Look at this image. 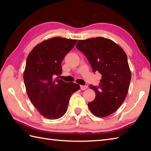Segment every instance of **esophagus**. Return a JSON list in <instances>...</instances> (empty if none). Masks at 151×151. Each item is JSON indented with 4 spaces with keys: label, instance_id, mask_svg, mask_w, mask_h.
I'll return each mask as SVG.
<instances>
[{
    "label": "esophagus",
    "instance_id": "34e87169",
    "mask_svg": "<svg viewBox=\"0 0 151 151\" xmlns=\"http://www.w3.org/2000/svg\"><path fill=\"white\" fill-rule=\"evenodd\" d=\"M87 88H88V86H86V85H81V90H84L87 89Z\"/></svg>",
    "mask_w": 151,
    "mask_h": 151
}]
</instances>
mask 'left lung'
I'll use <instances>...</instances> for the list:
<instances>
[{"mask_svg":"<svg viewBox=\"0 0 151 151\" xmlns=\"http://www.w3.org/2000/svg\"><path fill=\"white\" fill-rule=\"evenodd\" d=\"M76 48L88 60L93 72L102 75L99 85H90L95 99L88 108L98 117L108 116L118 109L127 94L131 75L127 57L119 45L107 38L79 40Z\"/></svg>","mask_w":151,"mask_h":151,"instance_id":"left-lung-1","label":"left lung"}]
</instances>
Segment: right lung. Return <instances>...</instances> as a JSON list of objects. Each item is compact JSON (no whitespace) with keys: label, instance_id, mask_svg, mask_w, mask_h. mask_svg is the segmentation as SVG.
<instances>
[{"label":"right lung","instance_id":"obj_1","mask_svg":"<svg viewBox=\"0 0 151 151\" xmlns=\"http://www.w3.org/2000/svg\"><path fill=\"white\" fill-rule=\"evenodd\" d=\"M76 40L56 37L40 43L26 59L24 81L30 101L43 117L57 119L64 116L70 98L80 86L54 76L61 75V63Z\"/></svg>","mask_w":151,"mask_h":151}]
</instances>
